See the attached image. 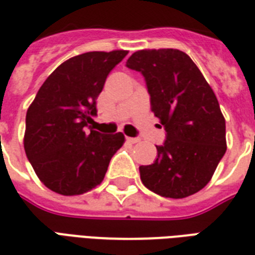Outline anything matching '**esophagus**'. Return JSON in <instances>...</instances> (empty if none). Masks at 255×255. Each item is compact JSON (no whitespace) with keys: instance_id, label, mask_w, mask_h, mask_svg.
Instances as JSON below:
<instances>
[{"instance_id":"obj_1","label":"esophagus","mask_w":255,"mask_h":255,"mask_svg":"<svg viewBox=\"0 0 255 255\" xmlns=\"http://www.w3.org/2000/svg\"><path fill=\"white\" fill-rule=\"evenodd\" d=\"M126 141H127V143H131V144H135V143H139L140 141V139L139 137H126Z\"/></svg>"}]
</instances>
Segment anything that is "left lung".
<instances>
[{
	"label": "left lung",
	"instance_id": "left-lung-1",
	"mask_svg": "<svg viewBox=\"0 0 255 255\" xmlns=\"http://www.w3.org/2000/svg\"><path fill=\"white\" fill-rule=\"evenodd\" d=\"M126 66L144 77L151 110L165 129L153 164L139 168L141 181L163 197L197 193L226 152L225 119L213 90L180 50H140Z\"/></svg>",
	"mask_w": 255,
	"mask_h": 255
}]
</instances>
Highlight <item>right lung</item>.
I'll list each match as a JSON object with an SVG mask.
<instances>
[{
    "instance_id": "1",
    "label": "right lung",
    "mask_w": 255,
    "mask_h": 255,
    "mask_svg": "<svg viewBox=\"0 0 255 255\" xmlns=\"http://www.w3.org/2000/svg\"><path fill=\"white\" fill-rule=\"evenodd\" d=\"M127 54L91 51L70 58L50 74L27 110L26 156L39 180L55 193L74 196L99 185L123 145L122 132L103 135L90 124L108 74Z\"/></svg>"
}]
</instances>
